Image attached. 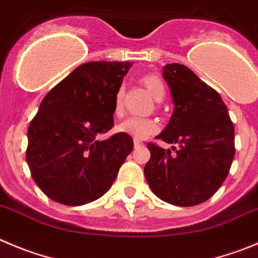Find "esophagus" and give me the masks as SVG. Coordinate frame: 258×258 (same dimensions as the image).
Instances as JSON below:
<instances>
[{"label":"esophagus","mask_w":258,"mask_h":258,"mask_svg":"<svg viewBox=\"0 0 258 258\" xmlns=\"http://www.w3.org/2000/svg\"><path fill=\"white\" fill-rule=\"evenodd\" d=\"M134 145H135V148H140V146H143L144 144L139 140H134Z\"/></svg>","instance_id":"1"}]
</instances>
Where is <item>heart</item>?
<instances>
[{
  "instance_id": "obj_1",
  "label": "heart",
  "mask_w": 258,
  "mask_h": 258,
  "mask_svg": "<svg viewBox=\"0 0 258 258\" xmlns=\"http://www.w3.org/2000/svg\"><path fill=\"white\" fill-rule=\"evenodd\" d=\"M141 83L145 85L149 93L153 95L156 102H162L165 96V86L163 81L155 76V75H145L141 79ZM122 98H123V90L119 89L114 96V110L117 114L122 112ZM159 130V124L155 119L151 118H136L132 117L122 122L118 126V131L134 137L135 140H145L150 135L155 134Z\"/></svg>"
}]
</instances>
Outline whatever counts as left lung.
<instances>
[{"label": "left lung", "mask_w": 258, "mask_h": 258, "mask_svg": "<svg viewBox=\"0 0 258 258\" xmlns=\"http://www.w3.org/2000/svg\"><path fill=\"white\" fill-rule=\"evenodd\" d=\"M174 110L156 139L178 144L172 151L148 144L150 160L144 168L151 191L175 206L205 202L223 184L234 158V126L227 105L211 86L179 63L163 69Z\"/></svg>", "instance_id": "8db88e82"}]
</instances>
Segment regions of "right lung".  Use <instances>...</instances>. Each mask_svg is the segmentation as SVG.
<instances>
[{
    "label": "right lung",
    "instance_id": "right-lung-1",
    "mask_svg": "<svg viewBox=\"0 0 258 258\" xmlns=\"http://www.w3.org/2000/svg\"><path fill=\"white\" fill-rule=\"evenodd\" d=\"M131 62H88L42 100L28 130L26 163L53 201L80 206L102 197L134 149L132 137L96 136L113 127L114 96Z\"/></svg>",
    "mask_w": 258,
    "mask_h": 258
}]
</instances>
